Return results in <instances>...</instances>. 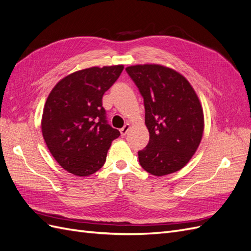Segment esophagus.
Wrapping results in <instances>:
<instances>
[{"label":"esophagus","mask_w":251,"mask_h":251,"mask_svg":"<svg viewBox=\"0 0 251 251\" xmlns=\"http://www.w3.org/2000/svg\"><path fill=\"white\" fill-rule=\"evenodd\" d=\"M128 130H130V125L126 124L123 128H120V134H121V136H123V137H125V136L126 135V133L128 132Z\"/></svg>","instance_id":"obj_1"}]
</instances>
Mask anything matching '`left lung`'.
Returning a JSON list of instances; mask_svg holds the SVG:
<instances>
[{
	"instance_id": "left-lung-1",
	"label": "left lung",
	"mask_w": 251,
	"mask_h": 251,
	"mask_svg": "<svg viewBox=\"0 0 251 251\" xmlns=\"http://www.w3.org/2000/svg\"><path fill=\"white\" fill-rule=\"evenodd\" d=\"M143 97L148 146L138 151L141 168L154 176L181 170L198 149L204 130L203 110L187 79L160 65L126 68Z\"/></svg>"
}]
</instances>
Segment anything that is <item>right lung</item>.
<instances>
[{"instance_id": "1", "label": "right lung", "mask_w": 251, "mask_h": 251, "mask_svg": "<svg viewBox=\"0 0 251 251\" xmlns=\"http://www.w3.org/2000/svg\"><path fill=\"white\" fill-rule=\"evenodd\" d=\"M123 70L118 65L74 72L56 83L45 103V142L58 164L75 176L101 169L112 141L119 137L108 124L101 100Z\"/></svg>"}]
</instances>
